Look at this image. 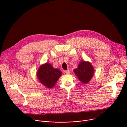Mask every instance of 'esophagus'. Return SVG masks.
Segmentation results:
<instances>
[{"label":"esophagus","mask_w":127,"mask_h":127,"mask_svg":"<svg viewBox=\"0 0 127 127\" xmlns=\"http://www.w3.org/2000/svg\"><path fill=\"white\" fill-rule=\"evenodd\" d=\"M65 73L67 74H69L70 73V71L69 70H65Z\"/></svg>","instance_id":"34e87169"}]
</instances>
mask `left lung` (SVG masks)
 <instances>
[{
    "label": "left lung",
    "mask_w": 127,
    "mask_h": 127,
    "mask_svg": "<svg viewBox=\"0 0 127 127\" xmlns=\"http://www.w3.org/2000/svg\"><path fill=\"white\" fill-rule=\"evenodd\" d=\"M74 72L78 79L83 83H87L92 78L94 74V68L90 62L85 61L80 62Z\"/></svg>",
    "instance_id": "8db88e82"
}]
</instances>
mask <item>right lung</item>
Returning a JSON list of instances; mask_svg holds the SVG:
<instances>
[{"label":"right lung","mask_w":127,"mask_h":127,"mask_svg":"<svg viewBox=\"0 0 127 127\" xmlns=\"http://www.w3.org/2000/svg\"><path fill=\"white\" fill-rule=\"evenodd\" d=\"M62 75V72L58 69L54 68L51 64L45 63L39 68L37 76L39 81L47 88H52Z\"/></svg>","instance_id":"1"}]
</instances>
